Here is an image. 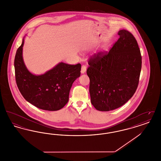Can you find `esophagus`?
Here are the masks:
<instances>
[{"mask_svg": "<svg viewBox=\"0 0 161 161\" xmlns=\"http://www.w3.org/2000/svg\"><path fill=\"white\" fill-rule=\"evenodd\" d=\"M86 67L84 65H82L81 69V73L82 74H84V73L86 72Z\"/></svg>", "mask_w": 161, "mask_h": 161, "instance_id": "1", "label": "esophagus"}]
</instances>
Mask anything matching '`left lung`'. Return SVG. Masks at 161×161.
I'll return each mask as SVG.
<instances>
[{"instance_id": "left-lung-1", "label": "left lung", "mask_w": 161, "mask_h": 161, "mask_svg": "<svg viewBox=\"0 0 161 161\" xmlns=\"http://www.w3.org/2000/svg\"><path fill=\"white\" fill-rule=\"evenodd\" d=\"M118 34L119 38L108 53H100L89 62L91 103L99 111L122 106L138 87L142 57L137 41L125 30Z\"/></svg>"}]
</instances>
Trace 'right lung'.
<instances>
[{
    "label": "right lung",
    "mask_w": 161,
    "mask_h": 161,
    "mask_svg": "<svg viewBox=\"0 0 161 161\" xmlns=\"http://www.w3.org/2000/svg\"><path fill=\"white\" fill-rule=\"evenodd\" d=\"M25 38V36L17 50L14 59L19 90L23 98L34 106L48 111L58 110L69 101L70 88L81 74V64L70 65L60 62L43 74H34L23 61Z\"/></svg>",
    "instance_id": "1"
}]
</instances>
